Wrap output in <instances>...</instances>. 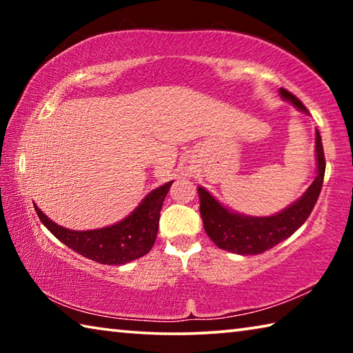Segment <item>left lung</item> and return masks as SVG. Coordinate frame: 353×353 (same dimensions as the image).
<instances>
[{
	"mask_svg": "<svg viewBox=\"0 0 353 353\" xmlns=\"http://www.w3.org/2000/svg\"><path fill=\"white\" fill-rule=\"evenodd\" d=\"M282 99L288 101L303 113H308L301 101L285 88L279 90ZM316 177L301 198L272 216H248L236 213L214 199L204 187H198L201 216L205 234L219 249L238 255H256L277 246L305 223L319 198L325 174V159L319 130L316 129Z\"/></svg>",
	"mask_w": 353,
	"mask_h": 353,
	"instance_id": "left-lung-1",
	"label": "left lung"
}]
</instances>
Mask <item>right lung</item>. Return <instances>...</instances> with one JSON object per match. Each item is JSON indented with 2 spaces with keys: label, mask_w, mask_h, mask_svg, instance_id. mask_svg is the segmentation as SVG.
Returning a JSON list of instances; mask_svg holds the SVG:
<instances>
[{
  "label": "right lung",
  "mask_w": 353,
  "mask_h": 353,
  "mask_svg": "<svg viewBox=\"0 0 353 353\" xmlns=\"http://www.w3.org/2000/svg\"><path fill=\"white\" fill-rule=\"evenodd\" d=\"M171 182L152 190L135 210L118 223L93 230H71L56 224L34 204L48 230L65 246L101 265H126L152 249L159 230L160 210Z\"/></svg>",
  "instance_id": "obj_1"
}]
</instances>
